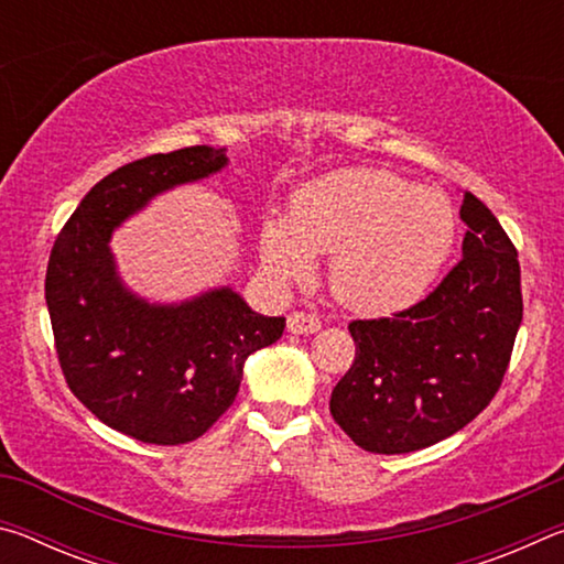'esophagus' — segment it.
Returning <instances> with one entry per match:
<instances>
[{
    "label": "esophagus",
    "mask_w": 564,
    "mask_h": 564,
    "mask_svg": "<svg viewBox=\"0 0 564 564\" xmlns=\"http://www.w3.org/2000/svg\"><path fill=\"white\" fill-rule=\"evenodd\" d=\"M289 330L293 333V336H308V333L321 330V321H318L316 313L293 311L289 316Z\"/></svg>",
    "instance_id": "obj_1"
}]
</instances>
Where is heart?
<instances>
[{"label":"heart","instance_id":"b5f03b06","mask_svg":"<svg viewBox=\"0 0 564 564\" xmlns=\"http://www.w3.org/2000/svg\"><path fill=\"white\" fill-rule=\"evenodd\" d=\"M455 208L443 194L390 171L343 169L295 191L289 218L265 216L259 251L283 281H303L316 253H333L330 289L360 313L417 303L455 243Z\"/></svg>","mask_w":564,"mask_h":564}]
</instances>
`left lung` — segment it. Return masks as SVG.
<instances>
[{
	"instance_id": "left-lung-1",
	"label": "left lung",
	"mask_w": 564,
	"mask_h": 564,
	"mask_svg": "<svg viewBox=\"0 0 564 564\" xmlns=\"http://www.w3.org/2000/svg\"><path fill=\"white\" fill-rule=\"evenodd\" d=\"M460 218L463 259L435 291L348 326L356 358L333 388L330 415L362 451L400 455L441 443L500 390L522 323L518 251L470 191Z\"/></svg>"
}]
</instances>
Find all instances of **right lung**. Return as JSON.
Listing matches in <instances>:
<instances>
[{
    "mask_svg": "<svg viewBox=\"0 0 564 564\" xmlns=\"http://www.w3.org/2000/svg\"><path fill=\"white\" fill-rule=\"evenodd\" d=\"M226 164V149L212 147L131 161L82 198L54 241L44 293L66 386L133 441L202 437L236 400L246 358L283 336L285 318L251 311L228 285L156 305L133 295L113 265V228Z\"/></svg>",
    "mask_w": 564,
    "mask_h": 564,
    "instance_id": "add662e5",
    "label": "right lung"
}]
</instances>
